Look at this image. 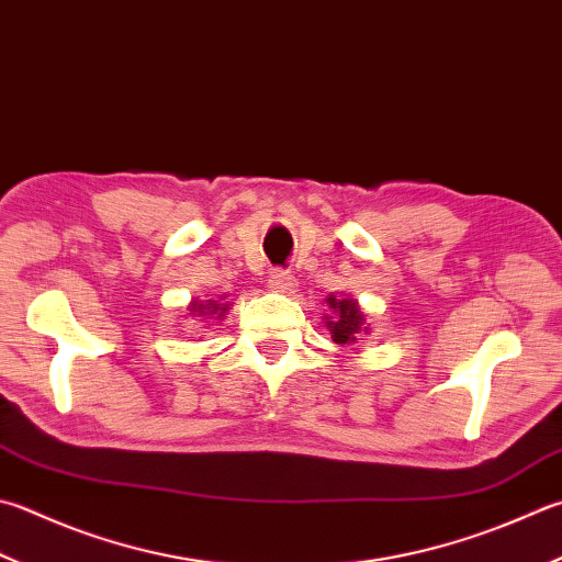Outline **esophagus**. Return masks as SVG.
Segmentation results:
<instances>
[{"mask_svg": "<svg viewBox=\"0 0 562 562\" xmlns=\"http://www.w3.org/2000/svg\"><path fill=\"white\" fill-rule=\"evenodd\" d=\"M267 283H269V289H271V291L291 293V291L295 289V277H293L291 271H285V269H273V271L269 273Z\"/></svg>", "mask_w": 562, "mask_h": 562, "instance_id": "obj_1", "label": "esophagus"}]
</instances>
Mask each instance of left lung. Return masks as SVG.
<instances>
[{
	"mask_svg": "<svg viewBox=\"0 0 562 562\" xmlns=\"http://www.w3.org/2000/svg\"><path fill=\"white\" fill-rule=\"evenodd\" d=\"M330 303V308L335 311L333 321H327V327H330V335L337 345H349V342H357V337L367 333L364 327V315L362 311L357 308V303L352 299H335L330 295L327 299Z\"/></svg>",
	"mask_w": 562,
	"mask_h": 562,
	"instance_id": "1",
	"label": "left lung"
}]
</instances>
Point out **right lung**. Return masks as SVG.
I'll use <instances>...</instances> for the list:
<instances>
[{"label": "right lung", "mask_w": 562, "mask_h": 562, "mask_svg": "<svg viewBox=\"0 0 562 562\" xmlns=\"http://www.w3.org/2000/svg\"><path fill=\"white\" fill-rule=\"evenodd\" d=\"M190 311H193V313H198V315H203L205 311L210 313V311H213V313H220L217 317H222V315H225V311H227V305H222V303H215V301H210L207 305H203V303H193V305H190Z\"/></svg>", "instance_id": "right-lung-1"}]
</instances>
